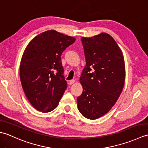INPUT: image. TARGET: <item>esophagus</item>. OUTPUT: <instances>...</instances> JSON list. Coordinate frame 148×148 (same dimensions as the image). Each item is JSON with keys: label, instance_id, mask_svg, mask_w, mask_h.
Masks as SVG:
<instances>
[{"label": "esophagus", "instance_id": "1", "mask_svg": "<svg viewBox=\"0 0 148 148\" xmlns=\"http://www.w3.org/2000/svg\"><path fill=\"white\" fill-rule=\"evenodd\" d=\"M75 83V80L74 79H72L69 81V84H72Z\"/></svg>", "mask_w": 148, "mask_h": 148}]
</instances>
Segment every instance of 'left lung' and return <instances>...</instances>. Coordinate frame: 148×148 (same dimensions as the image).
I'll return each mask as SVG.
<instances>
[{
    "mask_svg": "<svg viewBox=\"0 0 148 148\" xmlns=\"http://www.w3.org/2000/svg\"><path fill=\"white\" fill-rule=\"evenodd\" d=\"M86 66L80 77L83 91L77 98L84 117L95 119L115 104L123 88L125 67L123 53L108 34L81 38Z\"/></svg>",
    "mask_w": 148,
    "mask_h": 148,
    "instance_id": "left-lung-1",
    "label": "left lung"
}]
</instances>
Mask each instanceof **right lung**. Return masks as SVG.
<instances>
[{
	"label": "right lung",
	"instance_id": "right-lung-1",
	"mask_svg": "<svg viewBox=\"0 0 148 148\" xmlns=\"http://www.w3.org/2000/svg\"><path fill=\"white\" fill-rule=\"evenodd\" d=\"M76 39L48 30L31 40L20 64L22 88L34 108L48 112L58 106L67 89L61 55Z\"/></svg>",
	"mask_w": 148,
	"mask_h": 148
}]
</instances>
